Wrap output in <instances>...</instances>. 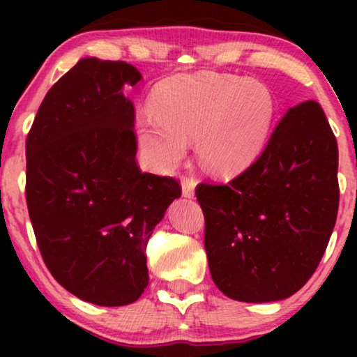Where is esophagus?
I'll list each match as a JSON object with an SVG mask.
<instances>
[{
  "instance_id": "1",
  "label": "esophagus",
  "mask_w": 357,
  "mask_h": 357,
  "mask_svg": "<svg viewBox=\"0 0 357 357\" xmlns=\"http://www.w3.org/2000/svg\"><path fill=\"white\" fill-rule=\"evenodd\" d=\"M180 183H182V195L187 198L195 197V187H197V180H195L193 175L185 174L180 177Z\"/></svg>"
}]
</instances>
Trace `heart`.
Here are the masks:
<instances>
[{"label": "heart", "instance_id": "heart-1", "mask_svg": "<svg viewBox=\"0 0 357 357\" xmlns=\"http://www.w3.org/2000/svg\"><path fill=\"white\" fill-rule=\"evenodd\" d=\"M151 112L138 119V139L155 170H170L197 138L204 169L237 175L255 162L270 138L276 100L260 81L195 73L159 82Z\"/></svg>", "mask_w": 357, "mask_h": 357}]
</instances>
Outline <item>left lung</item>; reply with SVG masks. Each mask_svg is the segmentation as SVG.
Wrapping results in <instances>:
<instances>
[{
  "label": "left lung",
  "mask_w": 357,
  "mask_h": 357,
  "mask_svg": "<svg viewBox=\"0 0 357 357\" xmlns=\"http://www.w3.org/2000/svg\"><path fill=\"white\" fill-rule=\"evenodd\" d=\"M214 284L241 302L286 299L324 257L338 214V144L319 102L286 112L255 162L199 183Z\"/></svg>",
  "instance_id": "obj_1"
}]
</instances>
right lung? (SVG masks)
Segmentation results:
<instances>
[{"mask_svg": "<svg viewBox=\"0 0 357 357\" xmlns=\"http://www.w3.org/2000/svg\"><path fill=\"white\" fill-rule=\"evenodd\" d=\"M139 79L125 61L82 58L47 92L26 139V199L43 261L66 291L104 307L143 294L146 245L182 195L177 180L136 162L123 86Z\"/></svg>", "mask_w": 357, "mask_h": 357, "instance_id": "right-lung-1", "label": "right lung"}]
</instances>
